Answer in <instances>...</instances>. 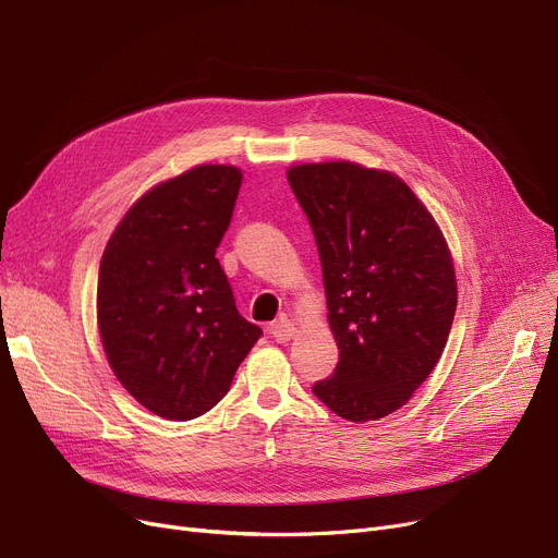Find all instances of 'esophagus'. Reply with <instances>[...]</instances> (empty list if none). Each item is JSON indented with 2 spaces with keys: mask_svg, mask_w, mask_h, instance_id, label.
<instances>
[{
  "mask_svg": "<svg viewBox=\"0 0 558 558\" xmlns=\"http://www.w3.org/2000/svg\"><path fill=\"white\" fill-rule=\"evenodd\" d=\"M271 335L276 342H289V339L296 337V326L289 319H278L276 324H271Z\"/></svg>",
  "mask_w": 558,
  "mask_h": 558,
  "instance_id": "1",
  "label": "esophagus"
}]
</instances>
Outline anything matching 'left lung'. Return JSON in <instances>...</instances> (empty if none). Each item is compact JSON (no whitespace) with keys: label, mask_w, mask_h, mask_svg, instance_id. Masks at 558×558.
Wrapping results in <instances>:
<instances>
[{"label":"left lung","mask_w":558,"mask_h":558,"mask_svg":"<svg viewBox=\"0 0 558 558\" xmlns=\"http://www.w3.org/2000/svg\"><path fill=\"white\" fill-rule=\"evenodd\" d=\"M317 241L335 374L312 392L349 422L387 417L445 351L458 289L442 230L401 178L353 161L287 171Z\"/></svg>","instance_id":"left-lung-1"}]
</instances>
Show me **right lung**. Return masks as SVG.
Segmentation results:
<instances>
[{"instance_id": "obj_1", "label": "right lung", "mask_w": 558, "mask_h": 558, "mask_svg": "<svg viewBox=\"0 0 558 558\" xmlns=\"http://www.w3.org/2000/svg\"><path fill=\"white\" fill-rule=\"evenodd\" d=\"M241 171L203 163L153 186L100 262L98 326L125 390L163 420H193L230 390L259 326L241 317L216 259Z\"/></svg>"}]
</instances>
